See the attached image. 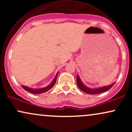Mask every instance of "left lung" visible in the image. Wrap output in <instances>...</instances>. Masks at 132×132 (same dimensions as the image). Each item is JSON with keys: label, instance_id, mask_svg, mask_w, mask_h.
Wrapping results in <instances>:
<instances>
[{"label": "left lung", "instance_id": "1", "mask_svg": "<svg viewBox=\"0 0 132 132\" xmlns=\"http://www.w3.org/2000/svg\"><path fill=\"white\" fill-rule=\"evenodd\" d=\"M77 85H78V87L81 89V90H82L83 92H86V93L88 94H97L102 93V92L107 91L108 90L111 88L112 86L114 85L115 83H113V84H110V85L106 86H103V87H98V88L95 89H90L89 87H87V86H86L82 82L81 80L80 79L79 76H77Z\"/></svg>", "mask_w": 132, "mask_h": 132}]
</instances>
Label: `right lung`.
I'll return each mask as SVG.
<instances>
[{"instance_id": "add662e5", "label": "right lung", "mask_w": 132, "mask_h": 132, "mask_svg": "<svg viewBox=\"0 0 132 132\" xmlns=\"http://www.w3.org/2000/svg\"><path fill=\"white\" fill-rule=\"evenodd\" d=\"M57 75H58V72L56 74V75L55 78H54V79L53 80V81L51 82V83L50 85H48L46 87H44V88H41V89H33V88H30V87H27V86H21L23 87V89H25V90L27 91L30 92V93H32V94H42L44 93V92H46L49 90L50 89L52 88L53 87L54 84H55L56 82V79H57Z\"/></svg>"}]
</instances>
